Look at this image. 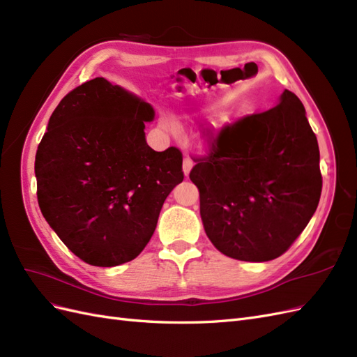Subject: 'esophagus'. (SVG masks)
Instances as JSON below:
<instances>
[{"label":"esophagus","mask_w":357,"mask_h":357,"mask_svg":"<svg viewBox=\"0 0 357 357\" xmlns=\"http://www.w3.org/2000/svg\"><path fill=\"white\" fill-rule=\"evenodd\" d=\"M192 167H193V160L189 156L183 159V172H185V176H189Z\"/></svg>","instance_id":"34e87169"}]
</instances>
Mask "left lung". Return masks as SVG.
Wrapping results in <instances>:
<instances>
[{"mask_svg":"<svg viewBox=\"0 0 357 357\" xmlns=\"http://www.w3.org/2000/svg\"><path fill=\"white\" fill-rule=\"evenodd\" d=\"M205 234L223 255L245 262L282 256L305 229L321 193L316 134L298 96L284 91L271 110L210 134L193 158Z\"/></svg>","mask_w":357,"mask_h":357,"instance_id":"1","label":"left lung"}]
</instances>
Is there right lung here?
I'll list each match as a JSON object with an SVG mask.
<instances>
[{
    "mask_svg": "<svg viewBox=\"0 0 357 357\" xmlns=\"http://www.w3.org/2000/svg\"><path fill=\"white\" fill-rule=\"evenodd\" d=\"M153 116L150 104L102 77L68 92L50 116L36 155L38 205L86 264L135 259L185 178L177 147L155 152L146 143Z\"/></svg>",
    "mask_w": 357,
    "mask_h": 357,
    "instance_id": "right-lung-1",
    "label": "right lung"
}]
</instances>
